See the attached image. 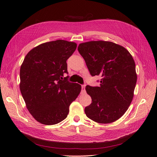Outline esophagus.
I'll use <instances>...</instances> for the list:
<instances>
[{"label":"esophagus","mask_w":157,"mask_h":157,"mask_svg":"<svg viewBox=\"0 0 157 157\" xmlns=\"http://www.w3.org/2000/svg\"><path fill=\"white\" fill-rule=\"evenodd\" d=\"M85 85H81V92H85Z\"/></svg>","instance_id":"esophagus-1"}]
</instances>
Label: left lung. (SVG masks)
Here are the masks:
<instances>
[{"mask_svg": "<svg viewBox=\"0 0 157 157\" xmlns=\"http://www.w3.org/2000/svg\"><path fill=\"white\" fill-rule=\"evenodd\" d=\"M91 76H101L99 86L86 85L92 103L86 116L98 123H112L130 105L137 83L135 63L124 47L106 41H90L78 47Z\"/></svg>", "mask_w": 157, "mask_h": 157, "instance_id": "1", "label": "left lung"}]
</instances>
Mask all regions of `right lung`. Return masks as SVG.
I'll use <instances>...</instances> for the list:
<instances>
[{
    "label": "right lung",
    "instance_id": "1",
    "mask_svg": "<svg viewBox=\"0 0 157 157\" xmlns=\"http://www.w3.org/2000/svg\"><path fill=\"white\" fill-rule=\"evenodd\" d=\"M77 44L58 40L40 44L25 56L20 70V89L28 110L40 123L53 125L64 120L81 86L71 83L67 60Z\"/></svg>",
    "mask_w": 157,
    "mask_h": 157
}]
</instances>
